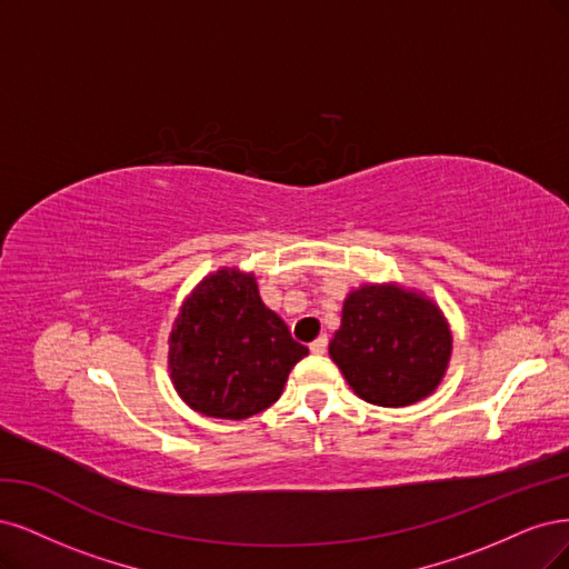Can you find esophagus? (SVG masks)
Returning a JSON list of instances; mask_svg holds the SVG:
<instances>
[{"mask_svg": "<svg viewBox=\"0 0 569 569\" xmlns=\"http://www.w3.org/2000/svg\"><path fill=\"white\" fill-rule=\"evenodd\" d=\"M326 347H328V338H326V336H319L315 342L309 345V350H311V355H323Z\"/></svg>", "mask_w": 569, "mask_h": 569, "instance_id": "34e87169", "label": "esophagus"}]
</instances>
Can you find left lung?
<instances>
[{"label":"left lung","mask_w":569,"mask_h":569,"mask_svg":"<svg viewBox=\"0 0 569 569\" xmlns=\"http://www.w3.org/2000/svg\"><path fill=\"white\" fill-rule=\"evenodd\" d=\"M331 359L357 397L409 407L442 382L451 357L449 323L432 300L397 283H366L342 305Z\"/></svg>","instance_id":"obj_1"}]
</instances>
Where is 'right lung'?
<instances>
[{"mask_svg":"<svg viewBox=\"0 0 569 569\" xmlns=\"http://www.w3.org/2000/svg\"><path fill=\"white\" fill-rule=\"evenodd\" d=\"M309 350L262 302L252 273L219 269L181 305L170 333V378L187 405L243 420L271 407Z\"/></svg>","mask_w":569,"mask_h":569,"instance_id":"add662e5","label":"right lung"}]
</instances>
